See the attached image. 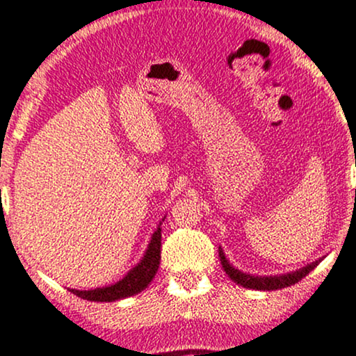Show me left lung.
<instances>
[{"mask_svg": "<svg viewBox=\"0 0 356 356\" xmlns=\"http://www.w3.org/2000/svg\"><path fill=\"white\" fill-rule=\"evenodd\" d=\"M219 257H220V264H222V267H224L225 273L232 278L235 284L245 286V289L265 290V292H268V290H278V289H285V286L295 285L297 282H300L303 277L308 275V273L314 270L316 265L323 260V257H322V259L315 260V262L308 264V265H305V267L298 268V270H295V272L282 273V275H264L262 277V275H252V273L241 272L238 268H235L234 265L227 260L224 250H222L220 247H219Z\"/></svg>", "mask_w": 356, "mask_h": 356, "instance_id": "8db88e82", "label": "left lung"}]
</instances>
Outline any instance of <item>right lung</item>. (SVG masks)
I'll return each mask as SVG.
<instances>
[{
	"label": "right lung",
	"mask_w": 356,
	"mask_h": 356,
	"mask_svg": "<svg viewBox=\"0 0 356 356\" xmlns=\"http://www.w3.org/2000/svg\"><path fill=\"white\" fill-rule=\"evenodd\" d=\"M161 238L162 237H161V224H159L157 225L156 232L152 234L151 242H149L147 248H145L144 257L139 260V264H136L134 267L126 273V277L121 278L119 282H115L114 285L99 286V289H92V290L71 289L70 292L89 302H115V300H122V298L132 297V295L143 292V290L147 289V285L151 284L154 275H156L157 268H159Z\"/></svg>",
	"instance_id": "obj_1"
}]
</instances>
